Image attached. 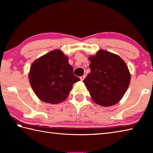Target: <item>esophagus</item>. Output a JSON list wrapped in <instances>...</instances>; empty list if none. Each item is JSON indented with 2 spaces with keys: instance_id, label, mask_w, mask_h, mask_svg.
Instances as JSON below:
<instances>
[{
  "instance_id": "1",
  "label": "esophagus",
  "mask_w": 153,
  "mask_h": 153,
  "mask_svg": "<svg viewBox=\"0 0 153 153\" xmlns=\"http://www.w3.org/2000/svg\"><path fill=\"white\" fill-rule=\"evenodd\" d=\"M86 77V75H83V76H81L80 77V79H81V81H83L84 79H85V77Z\"/></svg>"
}]
</instances>
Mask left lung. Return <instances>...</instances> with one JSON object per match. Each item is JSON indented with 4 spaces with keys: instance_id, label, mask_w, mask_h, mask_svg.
<instances>
[{
    "instance_id": "8db88e82",
    "label": "left lung",
    "mask_w": 153,
    "mask_h": 153,
    "mask_svg": "<svg viewBox=\"0 0 153 153\" xmlns=\"http://www.w3.org/2000/svg\"><path fill=\"white\" fill-rule=\"evenodd\" d=\"M91 72L83 83L93 101L102 106L116 105L130 83L128 66L118 55L100 50L89 57Z\"/></svg>"
}]
</instances>
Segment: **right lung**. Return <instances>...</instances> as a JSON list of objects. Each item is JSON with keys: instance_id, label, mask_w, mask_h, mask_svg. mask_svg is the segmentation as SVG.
I'll return each mask as SVG.
<instances>
[{"instance_id": "right-lung-1", "label": "right lung", "mask_w": 153, "mask_h": 153, "mask_svg": "<svg viewBox=\"0 0 153 153\" xmlns=\"http://www.w3.org/2000/svg\"><path fill=\"white\" fill-rule=\"evenodd\" d=\"M29 80L35 95L42 101L58 104L67 98L73 84L80 79L74 74L68 58L57 49L32 64Z\"/></svg>"}]
</instances>
